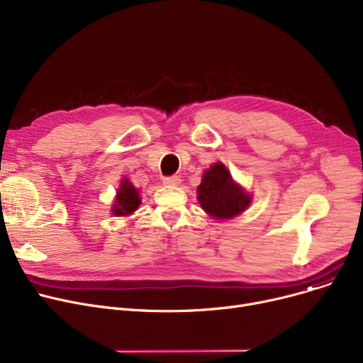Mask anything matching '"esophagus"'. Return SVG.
Here are the masks:
<instances>
[{
    "label": "esophagus",
    "instance_id": "obj_1",
    "mask_svg": "<svg viewBox=\"0 0 363 363\" xmlns=\"http://www.w3.org/2000/svg\"><path fill=\"white\" fill-rule=\"evenodd\" d=\"M163 184L169 185V186H177L181 184V178L177 175H172V177H164L163 178Z\"/></svg>",
    "mask_w": 363,
    "mask_h": 363
}]
</instances>
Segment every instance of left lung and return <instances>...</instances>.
I'll use <instances>...</instances> for the list:
<instances>
[{"instance_id": "obj_1", "label": "left lung", "mask_w": 363, "mask_h": 363, "mask_svg": "<svg viewBox=\"0 0 363 363\" xmlns=\"http://www.w3.org/2000/svg\"><path fill=\"white\" fill-rule=\"evenodd\" d=\"M197 189L201 207L218 219H231L240 215L252 201V197L233 181L222 163H216L204 172Z\"/></svg>"}]
</instances>
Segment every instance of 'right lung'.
Instances as JSON below:
<instances>
[{
    "label": "right lung",
    "instance_id": "right-lung-1",
    "mask_svg": "<svg viewBox=\"0 0 363 363\" xmlns=\"http://www.w3.org/2000/svg\"><path fill=\"white\" fill-rule=\"evenodd\" d=\"M140 203H141V200H140V194L137 191V188H133V185L128 179H123L119 191H118L116 203H114V206H113V213L116 216L130 215L132 212L137 211Z\"/></svg>",
    "mask_w": 363,
    "mask_h": 363
}]
</instances>
